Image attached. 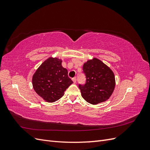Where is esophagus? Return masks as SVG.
<instances>
[{
	"label": "esophagus",
	"instance_id": "1",
	"mask_svg": "<svg viewBox=\"0 0 150 150\" xmlns=\"http://www.w3.org/2000/svg\"><path fill=\"white\" fill-rule=\"evenodd\" d=\"M72 81H73V83H76V78H72Z\"/></svg>",
	"mask_w": 150,
	"mask_h": 150
}]
</instances>
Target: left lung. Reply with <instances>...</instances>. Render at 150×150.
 <instances>
[{
    "label": "left lung",
    "instance_id": "8db88e82",
    "mask_svg": "<svg viewBox=\"0 0 150 150\" xmlns=\"http://www.w3.org/2000/svg\"><path fill=\"white\" fill-rule=\"evenodd\" d=\"M83 72L86 83L84 85H79L82 97L92 104L107 101L115 88L112 71L101 60L94 57L84 63Z\"/></svg>",
    "mask_w": 150,
    "mask_h": 150
}]
</instances>
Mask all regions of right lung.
<instances>
[{"mask_svg": "<svg viewBox=\"0 0 150 150\" xmlns=\"http://www.w3.org/2000/svg\"><path fill=\"white\" fill-rule=\"evenodd\" d=\"M32 82L35 93L48 103L61 98L66 89L73 83L68 77L67 69L62 66V60L52 57L47 59L38 68Z\"/></svg>", "mask_w": 150, "mask_h": 150, "instance_id": "obj_1", "label": "right lung"}]
</instances>
